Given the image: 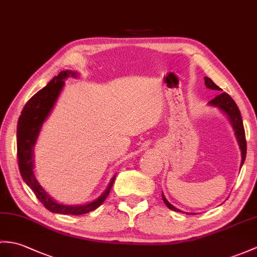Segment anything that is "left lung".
<instances>
[{"label": "left lung", "mask_w": 257, "mask_h": 257, "mask_svg": "<svg viewBox=\"0 0 257 257\" xmlns=\"http://www.w3.org/2000/svg\"><path fill=\"white\" fill-rule=\"evenodd\" d=\"M205 84L208 88H210V89H214V91H221V88L214 84L213 81L207 76H205ZM209 105L218 107L220 110H222L224 114L228 115L230 121L232 123V127H233V129L235 131V136H236V139L238 142V146H240V149H241V154H242L241 168H242L244 161H245V158H246V140H245V131H244L241 112H240V110H238L235 101L232 99V97L229 94L223 92V93L218 94L216 97L211 99L209 101ZM162 199L165 202V205L168 206L171 210L181 211L180 209H177V208H175L174 206L170 204L168 199L164 197L163 193H162ZM188 214H194V213H188Z\"/></svg>", "instance_id": "left-lung-1"}]
</instances>
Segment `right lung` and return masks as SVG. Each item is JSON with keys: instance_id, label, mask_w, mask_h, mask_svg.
I'll return each mask as SVG.
<instances>
[{"instance_id": "1", "label": "right lung", "mask_w": 257, "mask_h": 257, "mask_svg": "<svg viewBox=\"0 0 257 257\" xmlns=\"http://www.w3.org/2000/svg\"><path fill=\"white\" fill-rule=\"evenodd\" d=\"M69 76H76L75 72L72 71H61L57 76L48 83V84L41 88L39 92L36 93L34 96L29 99L26 105L24 106L22 114L17 122V159H19V168L23 180L32 188L36 197L43 204L48 210L56 213L62 214H84L89 211H93L98 208L108 196L112 184L115 181V176L111 178L108 186L99 196L97 199L89 202V204L80 206H68L59 204L53 200L51 197L47 194L46 190L40 186L38 181L36 180L34 174V150L33 148L37 140L39 131L43 126L44 121L48 115L52 110L56 100L60 94L64 85V81Z\"/></svg>"}]
</instances>
